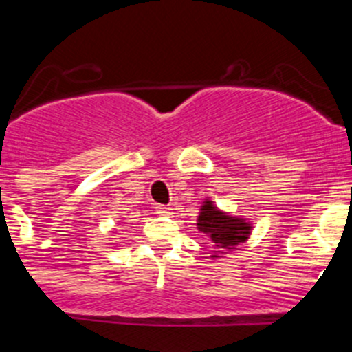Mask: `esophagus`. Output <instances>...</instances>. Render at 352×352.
Returning a JSON list of instances; mask_svg holds the SVG:
<instances>
[{
  "instance_id": "esophagus-1",
  "label": "esophagus",
  "mask_w": 352,
  "mask_h": 352,
  "mask_svg": "<svg viewBox=\"0 0 352 352\" xmlns=\"http://www.w3.org/2000/svg\"><path fill=\"white\" fill-rule=\"evenodd\" d=\"M156 212H158V214H162V216H170V214H173L172 212V208H168V206H156Z\"/></svg>"
}]
</instances>
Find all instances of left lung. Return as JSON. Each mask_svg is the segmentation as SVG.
I'll return each instance as SVG.
<instances>
[{
	"instance_id": "left-lung-1",
	"label": "left lung",
	"mask_w": 352,
	"mask_h": 352,
	"mask_svg": "<svg viewBox=\"0 0 352 352\" xmlns=\"http://www.w3.org/2000/svg\"><path fill=\"white\" fill-rule=\"evenodd\" d=\"M196 225L199 232L208 235L209 242L214 248L211 250V258L221 257L226 252H232L233 248L247 242L254 230L252 221L221 211L209 197H206L202 202Z\"/></svg>"
}]
</instances>
